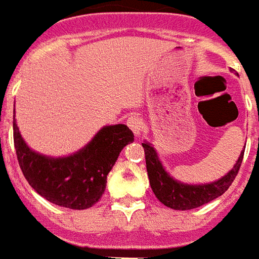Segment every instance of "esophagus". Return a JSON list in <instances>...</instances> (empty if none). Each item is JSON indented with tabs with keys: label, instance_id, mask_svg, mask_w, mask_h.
<instances>
[{
	"label": "esophagus",
	"instance_id": "esophagus-1",
	"mask_svg": "<svg viewBox=\"0 0 259 259\" xmlns=\"http://www.w3.org/2000/svg\"><path fill=\"white\" fill-rule=\"evenodd\" d=\"M127 125L131 128V131L134 132V135H135V137H141V134H142L141 118L137 117V116H131V117H128Z\"/></svg>",
	"mask_w": 259,
	"mask_h": 259
}]
</instances>
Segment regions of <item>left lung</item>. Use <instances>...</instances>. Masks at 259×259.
Wrapping results in <instances>:
<instances>
[{
    "label": "left lung",
    "instance_id": "8db88e82",
    "mask_svg": "<svg viewBox=\"0 0 259 259\" xmlns=\"http://www.w3.org/2000/svg\"><path fill=\"white\" fill-rule=\"evenodd\" d=\"M142 146L145 149L146 168L151 190L161 203L175 210H191L223 195L236 178L244 154V150H242L236 164L233 165L228 174L219 180L202 184H190L179 182L166 172L159 159L158 153L155 151L154 146L151 143L145 141Z\"/></svg>",
    "mask_w": 259,
    "mask_h": 259
}]
</instances>
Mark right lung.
I'll return each mask as SVG.
<instances>
[{
	"instance_id": "obj_1",
	"label": "right lung",
	"mask_w": 259,
	"mask_h": 259,
	"mask_svg": "<svg viewBox=\"0 0 259 259\" xmlns=\"http://www.w3.org/2000/svg\"><path fill=\"white\" fill-rule=\"evenodd\" d=\"M13 141L19 165L35 191L54 205L83 210L97 202L118 154L134 142L127 125H105L80 150L64 157L40 154L21 137L13 110Z\"/></svg>"
}]
</instances>
